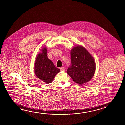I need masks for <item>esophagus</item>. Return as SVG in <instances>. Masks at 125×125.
<instances>
[{
    "mask_svg": "<svg viewBox=\"0 0 125 125\" xmlns=\"http://www.w3.org/2000/svg\"><path fill=\"white\" fill-rule=\"evenodd\" d=\"M60 70H61V71H65V68H64V67H61V68H60Z\"/></svg>",
    "mask_w": 125,
    "mask_h": 125,
    "instance_id": "34e87169",
    "label": "esophagus"
}]
</instances>
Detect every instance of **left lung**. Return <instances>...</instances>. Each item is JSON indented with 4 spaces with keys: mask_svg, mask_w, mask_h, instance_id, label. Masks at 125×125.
<instances>
[{
    "mask_svg": "<svg viewBox=\"0 0 125 125\" xmlns=\"http://www.w3.org/2000/svg\"><path fill=\"white\" fill-rule=\"evenodd\" d=\"M71 66L67 73L77 84L82 85L90 81L96 71L94 59L86 48L78 45L71 51Z\"/></svg>",
    "mask_w": 125,
    "mask_h": 125,
    "instance_id": "1",
    "label": "left lung"
}]
</instances>
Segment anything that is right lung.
I'll return each instance as SVG.
<instances>
[{
  "mask_svg": "<svg viewBox=\"0 0 125 125\" xmlns=\"http://www.w3.org/2000/svg\"><path fill=\"white\" fill-rule=\"evenodd\" d=\"M46 47H43L36 57L34 65V72L36 76L45 83L52 82L56 74L60 72L53 62L47 57Z\"/></svg>",
  "mask_w": 125,
  "mask_h": 125,
  "instance_id": "obj_1",
  "label": "right lung"
}]
</instances>
